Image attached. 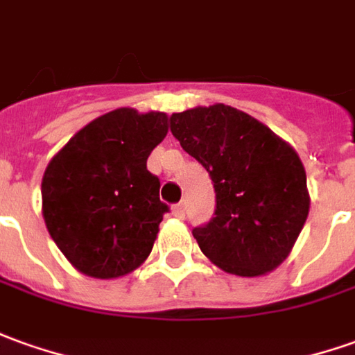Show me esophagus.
I'll use <instances>...</instances> for the list:
<instances>
[{
    "instance_id": "obj_1",
    "label": "esophagus",
    "mask_w": 355,
    "mask_h": 355,
    "mask_svg": "<svg viewBox=\"0 0 355 355\" xmlns=\"http://www.w3.org/2000/svg\"><path fill=\"white\" fill-rule=\"evenodd\" d=\"M172 210L175 218H185V202H178Z\"/></svg>"
}]
</instances>
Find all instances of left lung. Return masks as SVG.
Returning <instances> with one entry per match:
<instances>
[{
	"instance_id": "left-lung-1",
	"label": "left lung",
	"mask_w": 355,
	"mask_h": 355,
	"mask_svg": "<svg viewBox=\"0 0 355 355\" xmlns=\"http://www.w3.org/2000/svg\"><path fill=\"white\" fill-rule=\"evenodd\" d=\"M170 129L214 182V218L193 230L202 253L230 275L249 278L282 265L311 201L294 146L226 104L172 114Z\"/></svg>"
}]
</instances>
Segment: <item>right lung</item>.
Instances as JSON below:
<instances>
[{"label": "right lung", "mask_w": 355, "mask_h": 355, "mask_svg": "<svg viewBox=\"0 0 355 355\" xmlns=\"http://www.w3.org/2000/svg\"><path fill=\"white\" fill-rule=\"evenodd\" d=\"M168 135L164 112L117 107L71 137L42 178V216L79 272L119 278L150 255L168 205L146 158Z\"/></svg>", "instance_id": "obj_1"}]
</instances>
